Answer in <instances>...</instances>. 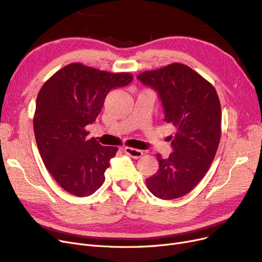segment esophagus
<instances>
[{
    "mask_svg": "<svg viewBox=\"0 0 262 262\" xmlns=\"http://www.w3.org/2000/svg\"><path fill=\"white\" fill-rule=\"evenodd\" d=\"M122 150L125 152V154L135 159L141 158L143 156V150H140V149H135L132 147H124Z\"/></svg>",
    "mask_w": 262,
    "mask_h": 262,
    "instance_id": "34e87169",
    "label": "esophagus"
}]
</instances>
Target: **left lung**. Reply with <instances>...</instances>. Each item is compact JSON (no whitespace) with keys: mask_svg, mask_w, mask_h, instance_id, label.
<instances>
[{"mask_svg":"<svg viewBox=\"0 0 262 262\" xmlns=\"http://www.w3.org/2000/svg\"><path fill=\"white\" fill-rule=\"evenodd\" d=\"M138 79L157 92L165 121L176 130L168 139L173 151L167 158L157 154L159 169L146 179V184L156 197L176 200L200 183L217 152L221 138L219 97L211 83L178 62L145 71Z\"/></svg>","mask_w":262,"mask_h":262,"instance_id":"obj_1","label":"left lung"}]
</instances>
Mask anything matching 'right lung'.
Returning a JSON list of instances; mask_svg holds the SVG:
<instances>
[{
	"label": "right lung",
	"instance_id": "1",
	"mask_svg": "<svg viewBox=\"0 0 262 262\" xmlns=\"http://www.w3.org/2000/svg\"><path fill=\"white\" fill-rule=\"evenodd\" d=\"M128 73L112 74L74 62L54 74L37 97L33 130L41 158L66 192L90 196L100 188L118 148L89 139L88 124L113 89L128 85Z\"/></svg>",
	"mask_w": 262,
	"mask_h": 262
}]
</instances>
